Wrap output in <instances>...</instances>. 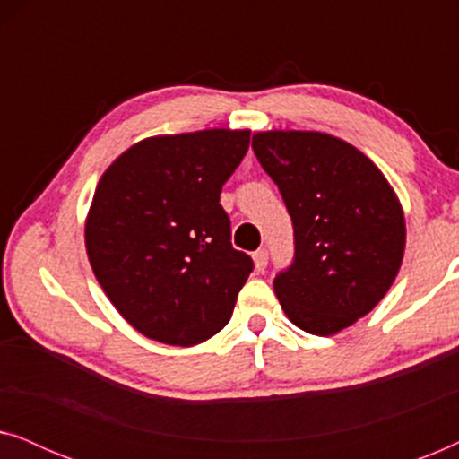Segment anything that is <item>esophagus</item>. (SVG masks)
I'll list each match as a JSON object with an SVG mask.
<instances>
[{
  "label": "esophagus",
  "mask_w": 459,
  "mask_h": 459,
  "mask_svg": "<svg viewBox=\"0 0 459 459\" xmlns=\"http://www.w3.org/2000/svg\"><path fill=\"white\" fill-rule=\"evenodd\" d=\"M267 263H269V253H267V248H259L255 253V265H256V269H259V272H263V269L267 267Z\"/></svg>",
  "instance_id": "esophagus-1"
}]
</instances>
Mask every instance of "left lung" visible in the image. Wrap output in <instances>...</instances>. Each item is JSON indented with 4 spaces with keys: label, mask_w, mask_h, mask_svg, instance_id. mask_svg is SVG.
Masks as SVG:
<instances>
[{
    "label": "left lung",
    "mask_w": 459,
    "mask_h": 459,
    "mask_svg": "<svg viewBox=\"0 0 459 459\" xmlns=\"http://www.w3.org/2000/svg\"><path fill=\"white\" fill-rule=\"evenodd\" d=\"M294 230V259L273 280L288 319L336 334L380 303L405 248V219L380 169L351 143L319 131L253 135Z\"/></svg>",
    "instance_id": "8db88e82"
}]
</instances>
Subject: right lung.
Segmentation results:
<instances>
[{
	"instance_id": "add662e5",
	"label": "right lung",
	"mask_w": 459,
	"mask_h": 459,
	"mask_svg": "<svg viewBox=\"0 0 459 459\" xmlns=\"http://www.w3.org/2000/svg\"><path fill=\"white\" fill-rule=\"evenodd\" d=\"M250 131L148 137L106 169L85 223L91 269L143 336L192 347L230 322L255 269L231 247L219 196L248 152Z\"/></svg>"
}]
</instances>
